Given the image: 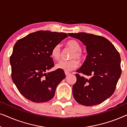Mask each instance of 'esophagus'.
Masks as SVG:
<instances>
[{
	"label": "esophagus",
	"instance_id": "esophagus-1",
	"mask_svg": "<svg viewBox=\"0 0 127 127\" xmlns=\"http://www.w3.org/2000/svg\"><path fill=\"white\" fill-rule=\"evenodd\" d=\"M65 75L66 76H67V75H69V74H70V73L69 72H67V71H65Z\"/></svg>",
	"mask_w": 127,
	"mask_h": 127
}]
</instances>
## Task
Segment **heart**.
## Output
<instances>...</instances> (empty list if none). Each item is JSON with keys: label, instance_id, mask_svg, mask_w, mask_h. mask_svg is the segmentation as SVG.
Wrapping results in <instances>:
<instances>
[{"label": "heart", "instance_id": "1", "mask_svg": "<svg viewBox=\"0 0 127 127\" xmlns=\"http://www.w3.org/2000/svg\"><path fill=\"white\" fill-rule=\"evenodd\" d=\"M66 46L69 48L73 50V52L71 54L70 58L72 60L65 61L61 60L57 64V68L62 69L65 71H70L76 68L79 66L78 60H81L84 58V54L81 51V46L76 40H70L66 43ZM51 56L54 60H60L61 56V49L60 44H57L53 48L51 52Z\"/></svg>", "mask_w": 127, "mask_h": 127}]
</instances>
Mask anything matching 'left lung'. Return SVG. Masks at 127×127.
I'll list each match as a JSON object with an SVG mask.
<instances>
[{
    "mask_svg": "<svg viewBox=\"0 0 127 127\" xmlns=\"http://www.w3.org/2000/svg\"><path fill=\"white\" fill-rule=\"evenodd\" d=\"M68 35L82 41L88 54L83 65L76 70L77 80L72 88L74 99L87 106L101 103L114 93L121 76L120 54L103 36L84 32Z\"/></svg>",
    "mask_w": 127,
    "mask_h": 127,
    "instance_id": "1",
    "label": "left lung"
}]
</instances>
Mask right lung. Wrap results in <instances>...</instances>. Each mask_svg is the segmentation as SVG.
<instances>
[{"instance_id":"right-lung-1","label":"right lung","mask_w":127,"mask_h":127,"mask_svg":"<svg viewBox=\"0 0 127 127\" xmlns=\"http://www.w3.org/2000/svg\"><path fill=\"white\" fill-rule=\"evenodd\" d=\"M68 37L65 33L39 31L19 39L10 58L11 78L27 99L36 103L51 100L59 83L65 77L62 69L47 72L54 66L53 48Z\"/></svg>"}]
</instances>
